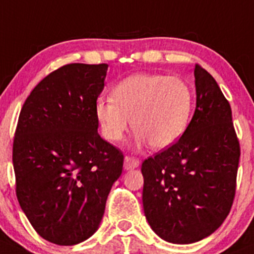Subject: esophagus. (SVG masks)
<instances>
[{
  "mask_svg": "<svg viewBox=\"0 0 254 254\" xmlns=\"http://www.w3.org/2000/svg\"><path fill=\"white\" fill-rule=\"evenodd\" d=\"M140 165V159L136 158L134 156H127L124 159V169L125 170H131L135 169Z\"/></svg>",
  "mask_w": 254,
  "mask_h": 254,
  "instance_id": "esophagus-1",
  "label": "esophagus"
}]
</instances>
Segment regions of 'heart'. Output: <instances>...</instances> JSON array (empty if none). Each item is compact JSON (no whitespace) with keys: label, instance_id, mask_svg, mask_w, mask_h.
<instances>
[{"label":"heart","instance_id":"b5f03b06","mask_svg":"<svg viewBox=\"0 0 254 254\" xmlns=\"http://www.w3.org/2000/svg\"><path fill=\"white\" fill-rule=\"evenodd\" d=\"M193 101V90L183 78L137 73L117 82L112 98H98L95 114L107 140H122L131 118L138 142L162 149L185 134Z\"/></svg>","mask_w":254,"mask_h":254}]
</instances>
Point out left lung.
Listing matches in <instances>:
<instances>
[{
	"instance_id": "obj_1",
	"label": "left lung",
	"mask_w": 254,
	"mask_h": 254,
	"mask_svg": "<svg viewBox=\"0 0 254 254\" xmlns=\"http://www.w3.org/2000/svg\"><path fill=\"white\" fill-rule=\"evenodd\" d=\"M196 109L185 134L142 162V203L159 237L192 244L230 213L241 149L229 101L214 78L194 65Z\"/></svg>"
}]
</instances>
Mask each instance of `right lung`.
<instances>
[{
    "label": "right lung",
    "instance_id": "obj_1",
    "mask_svg": "<svg viewBox=\"0 0 254 254\" xmlns=\"http://www.w3.org/2000/svg\"><path fill=\"white\" fill-rule=\"evenodd\" d=\"M106 63L56 69L24 102L13 140L15 194L41 237L60 246L97 230L124 154L97 132Z\"/></svg>",
    "mask_w": 254,
    "mask_h": 254
}]
</instances>
